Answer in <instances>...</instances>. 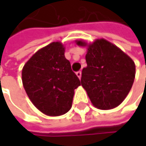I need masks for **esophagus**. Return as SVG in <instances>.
Returning a JSON list of instances; mask_svg holds the SVG:
<instances>
[{"label":"esophagus","instance_id":"esophagus-1","mask_svg":"<svg viewBox=\"0 0 146 146\" xmlns=\"http://www.w3.org/2000/svg\"><path fill=\"white\" fill-rule=\"evenodd\" d=\"M76 75H77V76L80 79L81 78V75H82V73H81V71L80 70H79V71H77L76 72Z\"/></svg>","mask_w":146,"mask_h":146}]
</instances>
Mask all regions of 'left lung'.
I'll use <instances>...</instances> for the list:
<instances>
[{
	"label": "left lung",
	"instance_id": "8db88e82",
	"mask_svg": "<svg viewBox=\"0 0 146 146\" xmlns=\"http://www.w3.org/2000/svg\"><path fill=\"white\" fill-rule=\"evenodd\" d=\"M80 46L86 45L81 40ZM82 70L81 85L94 106L113 109L120 105L132 88L136 66L130 57L117 46L101 39L89 44Z\"/></svg>",
	"mask_w": 146,
	"mask_h": 146
}]
</instances>
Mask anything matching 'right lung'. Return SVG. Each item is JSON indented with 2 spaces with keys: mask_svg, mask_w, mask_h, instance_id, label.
<instances>
[{
  "mask_svg": "<svg viewBox=\"0 0 146 146\" xmlns=\"http://www.w3.org/2000/svg\"><path fill=\"white\" fill-rule=\"evenodd\" d=\"M64 52L61 43H51L38 50L22 71L28 98L37 109L50 116L64 115L71 108L74 90L80 85Z\"/></svg>",
  "mask_w": 146,
  "mask_h": 146,
  "instance_id": "add662e5",
  "label": "right lung"
}]
</instances>
